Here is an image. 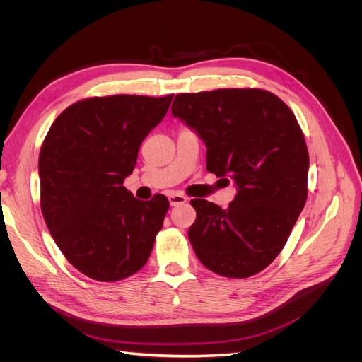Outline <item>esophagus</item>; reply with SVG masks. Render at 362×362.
<instances>
[{
	"label": "esophagus",
	"instance_id": "obj_1",
	"mask_svg": "<svg viewBox=\"0 0 362 362\" xmlns=\"http://www.w3.org/2000/svg\"><path fill=\"white\" fill-rule=\"evenodd\" d=\"M169 202H170L172 206L181 205V204H184V202H187V198H185V196L181 194V193H170V194H169Z\"/></svg>",
	"mask_w": 362,
	"mask_h": 362
}]
</instances>
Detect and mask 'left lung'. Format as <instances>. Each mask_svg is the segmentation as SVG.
<instances>
[{
  "label": "left lung",
  "mask_w": 362,
  "mask_h": 362,
  "mask_svg": "<svg viewBox=\"0 0 362 362\" xmlns=\"http://www.w3.org/2000/svg\"><path fill=\"white\" fill-rule=\"evenodd\" d=\"M172 115L206 145V170L238 187L226 210L192 199L189 240L217 275H257L286 246L308 196L310 157L298 119L269 90L216 89L178 93Z\"/></svg>",
  "instance_id": "left-lung-1"
}]
</instances>
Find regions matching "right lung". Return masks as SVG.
I'll return each instance as SVG.
<instances>
[{"label": "right lung", "instance_id": "obj_1", "mask_svg": "<svg viewBox=\"0 0 362 362\" xmlns=\"http://www.w3.org/2000/svg\"><path fill=\"white\" fill-rule=\"evenodd\" d=\"M173 95L93 96L54 120L39 154L40 208L54 238L83 275L115 282L146 264L169 210L164 194L139 201L124 181L141 141Z\"/></svg>", "mask_w": 362, "mask_h": 362}]
</instances>
